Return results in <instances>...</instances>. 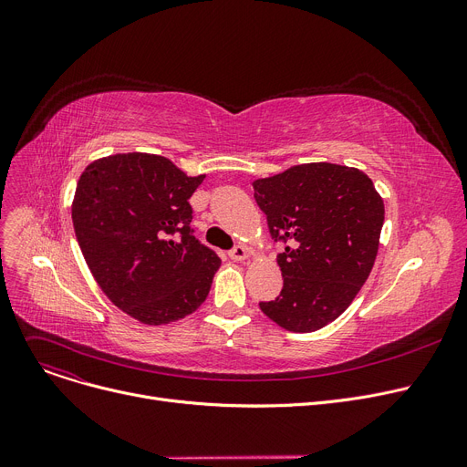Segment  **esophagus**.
<instances>
[{"label":"esophagus","mask_w":467,"mask_h":467,"mask_svg":"<svg viewBox=\"0 0 467 467\" xmlns=\"http://www.w3.org/2000/svg\"><path fill=\"white\" fill-rule=\"evenodd\" d=\"M229 257H231L233 261H242V259L248 257V250L244 248V246H240V244H238V246H234V248L229 252Z\"/></svg>","instance_id":"1"}]
</instances>
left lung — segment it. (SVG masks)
I'll return each mask as SVG.
<instances>
[{"instance_id":"8db88e82","label":"left lung","mask_w":467,"mask_h":467,"mask_svg":"<svg viewBox=\"0 0 467 467\" xmlns=\"http://www.w3.org/2000/svg\"><path fill=\"white\" fill-rule=\"evenodd\" d=\"M254 196L278 254L284 287L259 308L293 333L322 329L345 312L369 276L384 202L361 170L329 162L255 180Z\"/></svg>"}]
</instances>
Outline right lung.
Returning <instances> with one entry per match:
<instances>
[{
    "label": "right lung",
    "mask_w": 467,
    "mask_h": 467,
    "mask_svg": "<svg viewBox=\"0 0 467 467\" xmlns=\"http://www.w3.org/2000/svg\"><path fill=\"white\" fill-rule=\"evenodd\" d=\"M202 180L127 153L88 164L78 182L71 219L83 257L108 299L141 324L182 320L208 297L221 259L194 236L189 204Z\"/></svg>",
    "instance_id": "add662e5"
}]
</instances>
